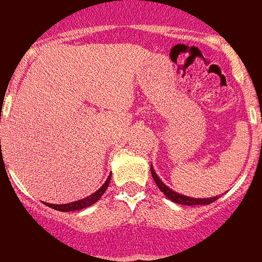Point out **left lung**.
Returning <instances> with one entry per match:
<instances>
[{"label":"left lung","instance_id":"8db88e82","mask_svg":"<svg viewBox=\"0 0 262 262\" xmlns=\"http://www.w3.org/2000/svg\"><path fill=\"white\" fill-rule=\"evenodd\" d=\"M151 176H153L154 182L157 184V187L161 192H164V195L168 199H171L172 202L180 203V205H188V206H193V205H209V203L214 202L217 196H212V198H191L187 196V195H182V193H178L176 191H172L171 188H168L165 185L164 182L160 180V177L156 174V171L153 170V165H151Z\"/></svg>","mask_w":262,"mask_h":262}]
</instances>
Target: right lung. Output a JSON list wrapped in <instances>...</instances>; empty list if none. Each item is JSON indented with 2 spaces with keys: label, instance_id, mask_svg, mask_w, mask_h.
Wrapping results in <instances>:
<instances>
[{
  "label": "right lung",
  "instance_id": "add662e5",
  "mask_svg": "<svg viewBox=\"0 0 262 262\" xmlns=\"http://www.w3.org/2000/svg\"><path fill=\"white\" fill-rule=\"evenodd\" d=\"M109 182H111V176L108 177V180L105 181V184L98 191L91 193L90 196L80 199V201H75V202L71 203H64V205H54V203H46V205H48L49 208L56 209V210H60V212H74V210H81V209L88 208V206H91V205H94V203L99 201V198L102 196L105 191L108 189Z\"/></svg>",
  "mask_w": 262,
  "mask_h": 262
}]
</instances>
